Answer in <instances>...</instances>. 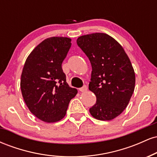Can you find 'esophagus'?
<instances>
[{
    "label": "esophagus",
    "instance_id": "obj_1",
    "mask_svg": "<svg viewBox=\"0 0 157 157\" xmlns=\"http://www.w3.org/2000/svg\"><path fill=\"white\" fill-rule=\"evenodd\" d=\"M79 90H80V91H81V92H86V91L88 90V88H87V86H83L82 88H80V89Z\"/></svg>",
    "mask_w": 157,
    "mask_h": 157
}]
</instances>
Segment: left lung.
<instances>
[{"mask_svg": "<svg viewBox=\"0 0 157 157\" xmlns=\"http://www.w3.org/2000/svg\"><path fill=\"white\" fill-rule=\"evenodd\" d=\"M77 44L89 57L92 71L89 89L97 102L89 112L94 118L109 121L128 105L135 88V73L128 56L117 41L105 33L79 37Z\"/></svg>", "mask_w": 157, "mask_h": 157, "instance_id": "1", "label": "left lung"}]
</instances>
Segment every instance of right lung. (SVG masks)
<instances>
[{
  "label": "right lung",
  "instance_id": "1",
  "mask_svg": "<svg viewBox=\"0 0 157 157\" xmlns=\"http://www.w3.org/2000/svg\"><path fill=\"white\" fill-rule=\"evenodd\" d=\"M71 39L52 37L32 50L23 66L21 78L25 103L36 117L45 122H58L66 116L70 100L77 94L66 82L62 63Z\"/></svg>",
  "mask_w": 157,
  "mask_h": 157
}]
</instances>
